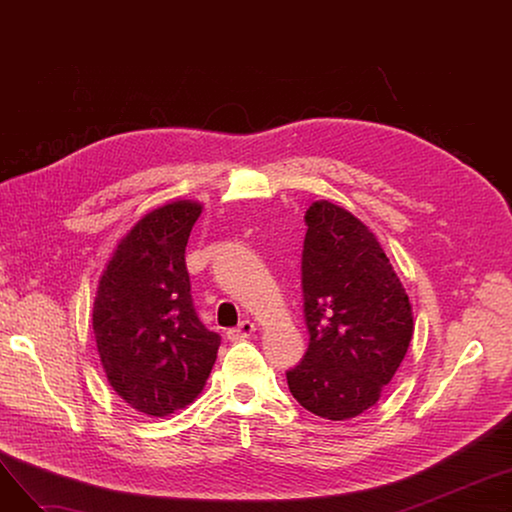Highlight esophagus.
Here are the masks:
<instances>
[{
    "instance_id": "1",
    "label": "esophagus",
    "mask_w": 512,
    "mask_h": 512,
    "mask_svg": "<svg viewBox=\"0 0 512 512\" xmlns=\"http://www.w3.org/2000/svg\"><path fill=\"white\" fill-rule=\"evenodd\" d=\"M255 324L253 321H242L240 326H236V328H232V330H228V338L230 340H245V338H251L253 334H255Z\"/></svg>"
}]
</instances>
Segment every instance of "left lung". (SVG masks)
I'll return each instance as SVG.
<instances>
[{
	"instance_id": "obj_1",
	"label": "left lung",
	"mask_w": 512,
	"mask_h": 512,
	"mask_svg": "<svg viewBox=\"0 0 512 512\" xmlns=\"http://www.w3.org/2000/svg\"><path fill=\"white\" fill-rule=\"evenodd\" d=\"M305 224L309 348L286 380L301 407L346 421L371 409L392 382L415 330L413 309L378 236L351 211L321 199Z\"/></svg>"
}]
</instances>
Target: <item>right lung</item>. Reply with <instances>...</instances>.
Returning a JSON list of instances; mask_svg holds the SVG:
<instances>
[{"label":"right lung","mask_w":512,"mask_h":512,"mask_svg":"<svg viewBox=\"0 0 512 512\" xmlns=\"http://www.w3.org/2000/svg\"><path fill=\"white\" fill-rule=\"evenodd\" d=\"M203 205L147 211L120 238L93 301L97 353L114 392L149 417L186 409L203 392L220 336L195 313L184 251Z\"/></svg>","instance_id":"right-lung-1"}]
</instances>
